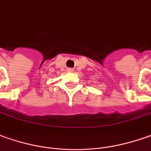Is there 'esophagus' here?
<instances>
[{
    "instance_id": "1",
    "label": "esophagus",
    "mask_w": 151,
    "mask_h": 151,
    "mask_svg": "<svg viewBox=\"0 0 151 151\" xmlns=\"http://www.w3.org/2000/svg\"><path fill=\"white\" fill-rule=\"evenodd\" d=\"M67 71H68V72H73L74 70L72 69V68H67Z\"/></svg>"
}]
</instances>
